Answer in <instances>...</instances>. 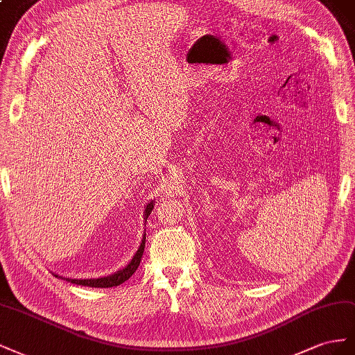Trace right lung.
<instances>
[{"mask_svg": "<svg viewBox=\"0 0 355 355\" xmlns=\"http://www.w3.org/2000/svg\"><path fill=\"white\" fill-rule=\"evenodd\" d=\"M151 209H153V200H151L150 204H147V207H146V211H144V220L146 221L150 216ZM144 247H146V234L143 236V242H141L138 251L135 252V256L132 257V260L129 261V265L125 266L121 270H117L116 273H113V275H108V277H104V278H92V279H76V278H65V277H59V275H55V277L62 278L68 282H73V284H77V286H87V287H95V288L116 287V286H120L121 282H125L126 279L132 277V273L138 269L141 257H143V252H144Z\"/></svg>", "mask_w": 355, "mask_h": 355, "instance_id": "1", "label": "right lung"}]
</instances>
